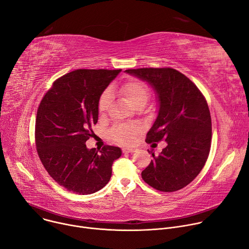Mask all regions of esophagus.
Listing matches in <instances>:
<instances>
[{
    "label": "esophagus",
    "instance_id": "esophagus-1",
    "mask_svg": "<svg viewBox=\"0 0 249 249\" xmlns=\"http://www.w3.org/2000/svg\"><path fill=\"white\" fill-rule=\"evenodd\" d=\"M136 151V148H123V153H135Z\"/></svg>",
    "mask_w": 249,
    "mask_h": 249
}]
</instances>
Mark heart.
<instances>
[{
	"label": "heart",
	"instance_id": "b5f03b06",
	"mask_svg": "<svg viewBox=\"0 0 249 249\" xmlns=\"http://www.w3.org/2000/svg\"><path fill=\"white\" fill-rule=\"evenodd\" d=\"M117 92L125 98V100L132 105L133 107L139 104H145L150 96V90L148 86L140 80H129L123 84ZM110 103V91L106 90L100 96L98 101V111L100 114H104L108 109ZM139 132V128L135 125H119L113 128L111 131V137L114 141L121 144H131L136 135Z\"/></svg>",
	"mask_w": 249,
	"mask_h": 249
}]
</instances>
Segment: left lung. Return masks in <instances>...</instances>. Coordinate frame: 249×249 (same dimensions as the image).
<instances>
[{
    "mask_svg": "<svg viewBox=\"0 0 249 249\" xmlns=\"http://www.w3.org/2000/svg\"><path fill=\"white\" fill-rule=\"evenodd\" d=\"M125 72L146 81L157 94L159 112L146 142L167 143L158 157L152 154L154 160L142 171V178L160 191L179 190L200 173L210 153L212 122L207 101L195 84L174 69Z\"/></svg>",
    "mask_w": 249,
    "mask_h": 249,
    "instance_id": "8db88e82",
    "label": "left lung"
}]
</instances>
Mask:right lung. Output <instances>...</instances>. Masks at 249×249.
Listing matches in <instances>:
<instances>
[{
  "mask_svg": "<svg viewBox=\"0 0 249 249\" xmlns=\"http://www.w3.org/2000/svg\"><path fill=\"white\" fill-rule=\"evenodd\" d=\"M121 70L79 69L53 83L42 98L35 122L39 159L52 178L67 190L92 194L108 183L121 149H88L91 126L98 120V101Z\"/></svg>",
  "mask_w": 249,
  "mask_h": 249,
  "instance_id": "add662e5",
  "label": "right lung"
}]
</instances>
